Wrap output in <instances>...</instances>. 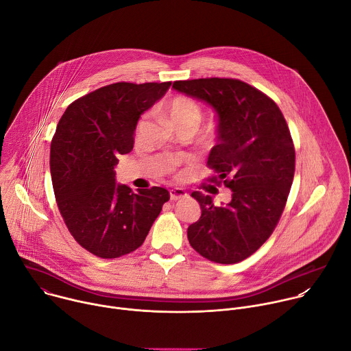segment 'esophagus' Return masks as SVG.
<instances>
[{
    "mask_svg": "<svg viewBox=\"0 0 351 351\" xmlns=\"http://www.w3.org/2000/svg\"><path fill=\"white\" fill-rule=\"evenodd\" d=\"M186 191L183 190V189H180V187H175V189H171L169 190V197H171V199H179V198H182V197H186Z\"/></svg>",
    "mask_w": 351,
    "mask_h": 351,
    "instance_id": "34e87169",
    "label": "esophagus"
}]
</instances>
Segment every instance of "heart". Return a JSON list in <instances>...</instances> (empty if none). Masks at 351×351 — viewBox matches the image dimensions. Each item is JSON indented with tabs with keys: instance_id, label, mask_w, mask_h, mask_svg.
Here are the masks:
<instances>
[{
	"instance_id": "obj_1",
	"label": "heart",
	"mask_w": 351,
	"mask_h": 351,
	"mask_svg": "<svg viewBox=\"0 0 351 351\" xmlns=\"http://www.w3.org/2000/svg\"><path fill=\"white\" fill-rule=\"evenodd\" d=\"M167 117L173 126L179 123H186L191 125L195 129L199 123V119H202V110H199L197 103L193 101L191 98L180 95L173 98L168 104Z\"/></svg>"
}]
</instances>
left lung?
Masks as SVG:
<instances>
[{
	"label": "left lung",
	"mask_w": 351,
	"mask_h": 351,
	"mask_svg": "<svg viewBox=\"0 0 351 351\" xmlns=\"http://www.w3.org/2000/svg\"><path fill=\"white\" fill-rule=\"evenodd\" d=\"M173 90L208 104L217 114V144L207 165L213 182L232 190L228 204L193 191L202 217L187 228L190 245L219 264L250 257L274 232L294 176V147L279 107L237 79L179 80Z\"/></svg>",
	"instance_id": "left-lung-1"
}]
</instances>
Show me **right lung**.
Segmentation results:
<instances>
[{
    "label": "right lung",
    "mask_w": 351,
    "mask_h": 351,
    "mask_svg": "<svg viewBox=\"0 0 351 351\" xmlns=\"http://www.w3.org/2000/svg\"><path fill=\"white\" fill-rule=\"evenodd\" d=\"M169 87L171 82L114 83L76 99L58 122L49 153L57 204L75 240L97 257L134 252L169 199L164 187L133 193L115 179L140 117Z\"/></svg>",
    "instance_id": "1"
}]
</instances>
